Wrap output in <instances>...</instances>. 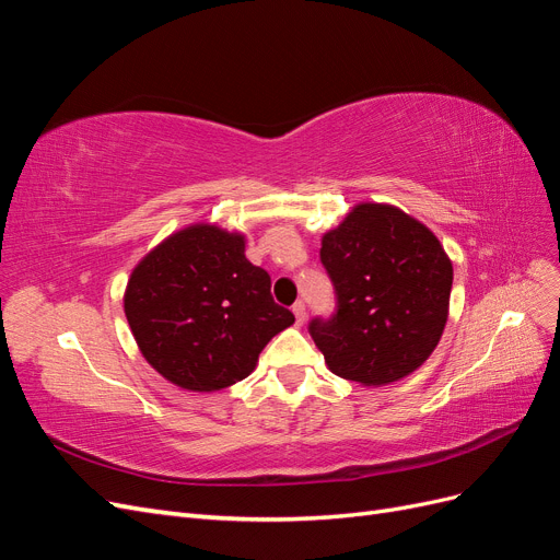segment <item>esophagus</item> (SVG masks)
Wrapping results in <instances>:
<instances>
[{
  "mask_svg": "<svg viewBox=\"0 0 560 560\" xmlns=\"http://www.w3.org/2000/svg\"><path fill=\"white\" fill-rule=\"evenodd\" d=\"M292 311H294V315H296V325H303V322H306V303L296 301L294 306H292Z\"/></svg>",
  "mask_w": 560,
  "mask_h": 560,
  "instance_id": "esophagus-1",
  "label": "esophagus"
}]
</instances>
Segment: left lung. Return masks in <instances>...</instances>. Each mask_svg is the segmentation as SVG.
I'll use <instances>...</instances> for the list:
<instances>
[{"label": "left lung", "mask_w": 560, "mask_h": 560, "mask_svg": "<svg viewBox=\"0 0 560 560\" xmlns=\"http://www.w3.org/2000/svg\"><path fill=\"white\" fill-rule=\"evenodd\" d=\"M319 261L336 306L308 331L336 376L385 385L430 358L448 317L453 266L428 226L364 202L322 238Z\"/></svg>", "instance_id": "8db88e82"}]
</instances>
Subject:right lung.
I'll list each match as a JSON object with an SVG mask.
<instances>
[{
  "mask_svg": "<svg viewBox=\"0 0 560 560\" xmlns=\"http://www.w3.org/2000/svg\"><path fill=\"white\" fill-rule=\"evenodd\" d=\"M126 317L147 362L171 383L212 393L243 381L264 346L294 322L238 233L189 226L132 270Z\"/></svg>",
  "mask_w": 560,
  "mask_h": 560,
  "instance_id": "obj_1",
  "label": "right lung"
}]
</instances>
